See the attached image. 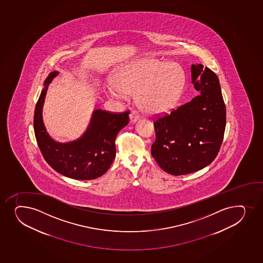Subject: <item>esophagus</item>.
<instances>
[{"label":"esophagus","mask_w":263,"mask_h":263,"mask_svg":"<svg viewBox=\"0 0 263 263\" xmlns=\"http://www.w3.org/2000/svg\"><path fill=\"white\" fill-rule=\"evenodd\" d=\"M130 122H136L137 120L140 118V115H139L136 111H132L129 115Z\"/></svg>","instance_id":"obj_1"}]
</instances>
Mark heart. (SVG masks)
Instances as JSON below:
<instances>
[{
  "mask_svg": "<svg viewBox=\"0 0 263 263\" xmlns=\"http://www.w3.org/2000/svg\"><path fill=\"white\" fill-rule=\"evenodd\" d=\"M184 82V73L179 66L141 60L123 67L117 76V83L109 82L107 91L114 97L138 92L137 102L143 110L165 114L178 104Z\"/></svg>",
  "mask_w": 263,
  "mask_h": 263,
  "instance_id": "heart-1",
  "label": "heart"
}]
</instances>
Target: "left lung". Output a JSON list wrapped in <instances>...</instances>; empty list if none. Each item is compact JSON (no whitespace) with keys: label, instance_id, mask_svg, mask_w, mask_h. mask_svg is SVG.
I'll return each instance as SVG.
<instances>
[{"label":"left lung","instance_id":"1","mask_svg":"<svg viewBox=\"0 0 263 263\" xmlns=\"http://www.w3.org/2000/svg\"><path fill=\"white\" fill-rule=\"evenodd\" d=\"M192 82L200 95L171 113L154 120L156 141L151 154L173 175L195 172L217 156L226 127V106L217 76L201 64L192 65Z\"/></svg>","mask_w":263,"mask_h":263}]
</instances>
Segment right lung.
I'll list each match as a JSON object with an SVG mask.
<instances>
[{
	"instance_id": "right-lung-1",
	"label": "right lung",
	"mask_w": 263,
	"mask_h": 263,
	"mask_svg": "<svg viewBox=\"0 0 263 263\" xmlns=\"http://www.w3.org/2000/svg\"><path fill=\"white\" fill-rule=\"evenodd\" d=\"M51 72L34 109V136L43 158L61 175L76 180H93L110 167L116 157V138L119 131L129 122V110L114 113L96 109L88 128L76 141L59 143L48 135L43 124V102L48 85L58 74Z\"/></svg>"
}]
</instances>
